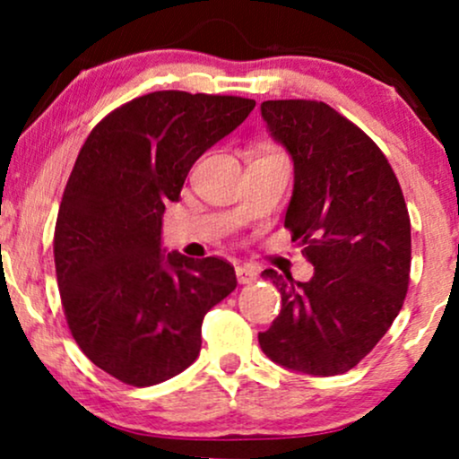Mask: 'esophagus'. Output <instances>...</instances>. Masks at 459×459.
<instances>
[{"label": "esophagus", "instance_id": "esophagus-1", "mask_svg": "<svg viewBox=\"0 0 459 459\" xmlns=\"http://www.w3.org/2000/svg\"><path fill=\"white\" fill-rule=\"evenodd\" d=\"M235 273H237V281H239V284H250L259 278V272L250 265H239L235 270Z\"/></svg>", "mask_w": 459, "mask_h": 459}]
</instances>
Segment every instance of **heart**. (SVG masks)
<instances>
[{
    "mask_svg": "<svg viewBox=\"0 0 459 459\" xmlns=\"http://www.w3.org/2000/svg\"><path fill=\"white\" fill-rule=\"evenodd\" d=\"M273 152H276V151H273Z\"/></svg>",
    "mask_w": 459,
    "mask_h": 459,
    "instance_id": "b5f03b06",
    "label": "heart"
}]
</instances>
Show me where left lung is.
Returning <instances> with one entry per match:
<instances>
[{"instance_id":"obj_1","label":"left lung","mask_w":459,"mask_h":459,"mask_svg":"<svg viewBox=\"0 0 459 459\" xmlns=\"http://www.w3.org/2000/svg\"><path fill=\"white\" fill-rule=\"evenodd\" d=\"M272 138L293 160L284 229L313 263L308 282L265 270L282 308L261 350L308 376L350 371L386 334L410 284V215L386 155L324 101H263Z\"/></svg>"}]
</instances>
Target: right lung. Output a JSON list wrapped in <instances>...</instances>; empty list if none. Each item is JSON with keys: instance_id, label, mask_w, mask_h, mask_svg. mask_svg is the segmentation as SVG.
<instances>
[{"instance_id": "obj_1", "label": "right lung", "mask_w": 459, "mask_h": 459, "mask_svg": "<svg viewBox=\"0 0 459 459\" xmlns=\"http://www.w3.org/2000/svg\"><path fill=\"white\" fill-rule=\"evenodd\" d=\"M255 105L151 92L109 112L83 142L57 212L56 276L73 339L116 380L152 386L187 368L207 310L237 287L229 261L161 252V215L194 161Z\"/></svg>"}]
</instances>
